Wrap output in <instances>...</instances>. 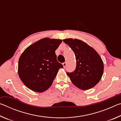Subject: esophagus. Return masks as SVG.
Masks as SVG:
<instances>
[{
  "instance_id": "1",
  "label": "esophagus",
  "mask_w": 121,
  "mask_h": 121,
  "mask_svg": "<svg viewBox=\"0 0 121 121\" xmlns=\"http://www.w3.org/2000/svg\"><path fill=\"white\" fill-rule=\"evenodd\" d=\"M66 65H67L66 62H63L62 63V65H63V67H64V68H65V66H66Z\"/></svg>"
}]
</instances>
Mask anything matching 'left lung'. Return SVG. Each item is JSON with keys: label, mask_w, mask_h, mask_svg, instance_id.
Returning <instances> with one entry per match:
<instances>
[{"label": "left lung", "mask_w": 121, "mask_h": 121, "mask_svg": "<svg viewBox=\"0 0 121 121\" xmlns=\"http://www.w3.org/2000/svg\"><path fill=\"white\" fill-rule=\"evenodd\" d=\"M75 53L76 67L72 73H67L71 82L78 89L87 90L97 84L104 73V63L95 49L77 39H63Z\"/></svg>", "instance_id": "left-lung-1"}]
</instances>
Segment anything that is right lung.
<instances>
[{"label":"right lung","instance_id":"add662e5","mask_svg":"<svg viewBox=\"0 0 121 121\" xmlns=\"http://www.w3.org/2000/svg\"><path fill=\"white\" fill-rule=\"evenodd\" d=\"M62 42L44 38L28 46L20 56L18 74L28 89L43 92L50 87L63 65L56 60L55 51Z\"/></svg>","mask_w":121,"mask_h":121}]
</instances>
